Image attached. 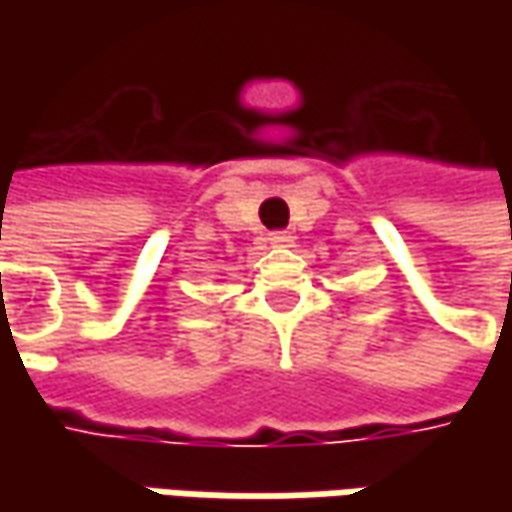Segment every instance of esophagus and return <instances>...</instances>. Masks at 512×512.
I'll use <instances>...</instances> for the list:
<instances>
[{
  "label": "esophagus",
  "instance_id": "obj_1",
  "mask_svg": "<svg viewBox=\"0 0 512 512\" xmlns=\"http://www.w3.org/2000/svg\"><path fill=\"white\" fill-rule=\"evenodd\" d=\"M267 242L273 247H287L290 242H293V236L290 233H285V230H273L270 236H267Z\"/></svg>",
  "mask_w": 512,
  "mask_h": 512
}]
</instances>
